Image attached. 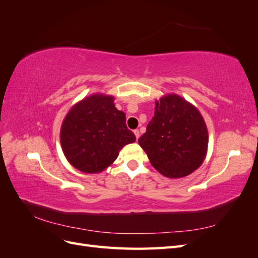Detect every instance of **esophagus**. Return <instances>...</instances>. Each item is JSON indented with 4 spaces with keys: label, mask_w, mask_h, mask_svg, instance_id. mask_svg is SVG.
Here are the masks:
<instances>
[{
    "label": "esophagus",
    "mask_w": 258,
    "mask_h": 258,
    "mask_svg": "<svg viewBox=\"0 0 258 258\" xmlns=\"http://www.w3.org/2000/svg\"><path fill=\"white\" fill-rule=\"evenodd\" d=\"M135 132V136H136V138H137V140L140 138V132H139V130H135L134 131Z\"/></svg>",
    "instance_id": "obj_1"
}]
</instances>
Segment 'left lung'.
Wrapping results in <instances>:
<instances>
[{"label":"left lung","mask_w":258,"mask_h":258,"mask_svg":"<svg viewBox=\"0 0 258 258\" xmlns=\"http://www.w3.org/2000/svg\"><path fill=\"white\" fill-rule=\"evenodd\" d=\"M155 104L154 117L139 144L162 175L184 177L197 170L206 158L207 124L197 107L174 93Z\"/></svg>","instance_id":"1"}]
</instances>
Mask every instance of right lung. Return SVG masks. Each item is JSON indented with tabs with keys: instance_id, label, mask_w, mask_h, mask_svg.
<instances>
[{
	"instance_id": "obj_1",
	"label": "right lung",
	"mask_w": 258,
	"mask_h": 258,
	"mask_svg": "<svg viewBox=\"0 0 258 258\" xmlns=\"http://www.w3.org/2000/svg\"><path fill=\"white\" fill-rule=\"evenodd\" d=\"M136 141L126 126V115L114 104V97L89 96L67 114L60 131L68 161L85 173H99L116 160L121 148Z\"/></svg>"
}]
</instances>
